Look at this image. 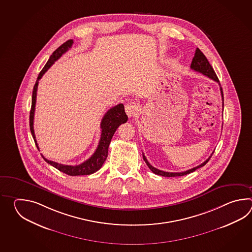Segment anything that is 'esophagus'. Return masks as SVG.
I'll return each mask as SVG.
<instances>
[{
    "mask_svg": "<svg viewBox=\"0 0 252 252\" xmlns=\"http://www.w3.org/2000/svg\"><path fill=\"white\" fill-rule=\"evenodd\" d=\"M139 111V106L135 102H129V103L125 105V112L127 113L128 118L138 115Z\"/></svg>",
    "mask_w": 252,
    "mask_h": 252,
    "instance_id": "1",
    "label": "esophagus"
}]
</instances>
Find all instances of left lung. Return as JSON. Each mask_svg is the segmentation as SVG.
I'll use <instances>...</instances> for the list:
<instances>
[{"mask_svg": "<svg viewBox=\"0 0 252 252\" xmlns=\"http://www.w3.org/2000/svg\"><path fill=\"white\" fill-rule=\"evenodd\" d=\"M191 69H193L194 71H196V72H199V73L203 74V75H205V76L209 77L210 79H212V80L219 83V79H218L217 75L215 74L214 68H213L212 65L210 64L209 61L207 60L204 53H203L199 48H196V50H195V54H194V57H193V60H192V64H191ZM220 94H221V97H222V101H223L222 88L220 87ZM222 103H223V102H222ZM222 105H223V104H222ZM212 154H214V152H213ZM142 155H143V159H144L145 162H146L147 166L150 167V169L151 171L153 172L156 175L167 177H181V176H185V175H188V174H190V173H192V172L195 171L197 168H200V167L204 166V165L209 161L211 157H212V155L210 156L209 158H208L206 160L204 161V163H202L201 165L195 166V167H193V168H191V169H189V170L180 172V173H173V172L162 171V170H159V169L156 168L154 166H151L150 163H149V161L147 160V158H146L144 154H142Z\"/></svg>", "mask_w": 252, "mask_h": 252, "instance_id": "obj_1", "label": "left lung"}]
</instances>
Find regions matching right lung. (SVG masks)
<instances>
[{
  "label": "right lung",
  "mask_w": 252,
  "mask_h": 252,
  "mask_svg": "<svg viewBox=\"0 0 252 252\" xmlns=\"http://www.w3.org/2000/svg\"><path fill=\"white\" fill-rule=\"evenodd\" d=\"M73 39H69L65 41L64 44H62L59 48H57L54 51L50 58L48 59L47 64L43 67V69L40 71L38 75L37 81L35 83V86L33 88L32 92V109H31V113H30V128L32 131L33 139L35 141V144L38 149V143L36 140L35 133H34V128H33V121H34V113H35V105H36V97H37V90H38V81L42 77L43 75L48 71V68L57 61L58 59L65 53L69 49L72 45H73ZM128 121V116L125 113L124 111V106L123 103H120L118 105L111 108L107 113L104 114L103 118L101 122V139L99 141V144L97 147L95 152L92 155L90 158L85 161L80 165L77 166H68V165H63L59 164L54 161L48 160L47 158H44L42 156L44 160L48 163L49 165L56 167L59 169V171L63 172L66 175L69 176H85V175H91L93 173L96 172L102 167V164L104 161L106 160L108 156V148L109 145L111 143V140L113 138V134L116 131L121 124H125Z\"/></svg>",
  "instance_id": "add662e5"
}]
</instances>
